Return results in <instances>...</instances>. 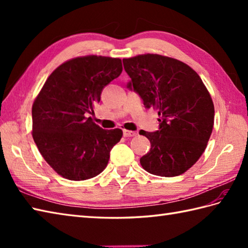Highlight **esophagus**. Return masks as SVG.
<instances>
[{
  "mask_svg": "<svg viewBox=\"0 0 248 248\" xmlns=\"http://www.w3.org/2000/svg\"><path fill=\"white\" fill-rule=\"evenodd\" d=\"M138 133L134 132V131H129V130H124V138H132V136H136Z\"/></svg>",
  "mask_w": 248,
  "mask_h": 248,
  "instance_id": "esophagus-1",
  "label": "esophagus"
}]
</instances>
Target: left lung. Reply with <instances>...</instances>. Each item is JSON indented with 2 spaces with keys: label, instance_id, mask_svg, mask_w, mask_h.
Wrapping results in <instances>:
<instances>
[{
  "label": "left lung",
  "instance_id": "8db88e82",
  "mask_svg": "<svg viewBox=\"0 0 248 248\" xmlns=\"http://www.w3.org/2000/svg\"><path fill=\"white\" fill-rule=\"evenodd\" d=\"M123 62L128 87L160 117L155 132L140 131L151 144L140 165L155 176L181 175L202 156L212 133L214 105L207 87L196 71L171 57L143 54Z\"/></svg>",
  "mask_w": 248,
  "mask_h": 248
}]
</instances>
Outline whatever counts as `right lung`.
<instances>
[{
  "instance_id": "obj_1",
  "label": "right lung",
  "mask_w": 248,
  "mask_h": 248,
  "mask_svg": "<svg viewBox=\"0 0 248 248\" xmlns=\"http://www.w3.org/2000/svg\"><path fill=\"white\" fill-rule=\"evenodd\" d=\"M121 71L119 59L88 55L65 62L46 78L31 108V135L60 176L82 181L107 167L123 131L104 130L86 115L93 114L102 89Z\"/></svg>"
}]
</instances>
